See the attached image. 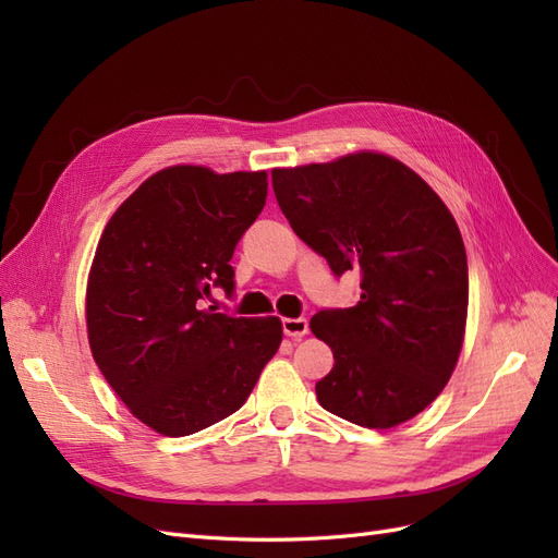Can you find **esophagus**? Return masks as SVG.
Returning a JSON list of instances; mask_svg holds the SVG:
<instances>
[{
    "mask_svg": "<svg viewBox=\"0 0 558 558\" xmlns=\"http://www.w3.org/2000/svg\"><path fill=\"white\" fill-rule=\"evenodd\" d=\"M281 328H283V335L293 337V340H300V337H305L310 332L307 318H283Z\"/></svg>",
    "mask_w": 558,
    "mask_h": 558,
    "instance_id": "34e87169",
    "label": "esophagus"
}]
</instances>
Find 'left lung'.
Segmentation results:
<instances>
[{"instance_id": "8db88e82", "label": "left lung", "mask_w": 558, "mask_h": 558, "mask_svg": "<svg viewBox=\"0 0 558 558\" xmlns=\"http://www.w3.org/2000/svg\"><path fill=\"white\" fill-rule=\"evenodd\" d=\"M272 189L335 277L361 275L356 307L310 320L335 359L316 381L320 408L365 428L416 416L447 386L465 332L468 258L445 202L381 154L272 170Z\"/></svg>"}]
</instances>
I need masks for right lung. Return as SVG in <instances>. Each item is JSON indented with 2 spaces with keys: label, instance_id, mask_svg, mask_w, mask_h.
<instances>
[{
  "label": "right lung",
  "instance_id": "1",
  "mask_svg": "<svg viewBox=\"0 0 558 558\" xmlns=\"http://www.w3.org/2000/svg\"><path fill=\"white\" fill-rule=\"evenodd\" d=\"M267 174L179 165L107 223L88 277L93 359L130 412L183 437L238 412L281 344L277 316L207 307L234 291L230 258L265 207Z\"/></svg>",
  "mask_w": 558,
  "mask_h": 558
}]
</instances>
